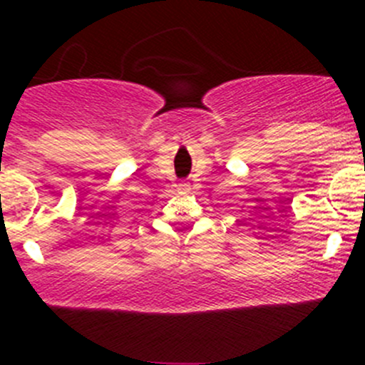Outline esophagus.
<instances>
[{"label": "esophagus", "instance_id": "1", "mask_svg": "<svg viewBox=\"0 0 365 365\" xmlns=\"http://www.w3.org/2000/svg\"><path fill=\"white\" fill-rule=\"evenodd\" d=\"M189 187H190V185H189V183H187V182H185V180H183V182H182V183H180V185H178V189H180V190H189Z\"/></svg>", "mask_w": 365, "mask_h": 365}]
</instances>
